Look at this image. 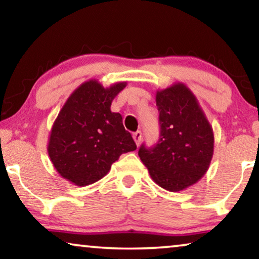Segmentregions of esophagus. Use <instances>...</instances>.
<instances>
[{
    "instance_id": "1",
    "label": "esophagus",
    "mask_w": 259,
    "mask_h": 259,
    "mask_svg": "<svg viewBox=\"0 0 259 259\" xmlns=\"http://www.w3.org/2000/svg\"><path fill=\"white\" fill-rule=\"evenodd\" d=\"M141 138H143V136H141L140 131H137L136 133H133V139L136 141L137 146H139V144L141 143Z\"/></svg>"
}]
</instances>
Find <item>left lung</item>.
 Returning <instances> with one entry per match:
<instances>
[{
    "label": "left lung",
    "mask_w": 259,
    "mask_h": 259,
    "mask_svg": "<svg viewBox=\"0 0 259 259\" xmlns=\"http://www.w3.org/2000/svg\"><path fill=\"white\" fill-rule=\"evenodd\" d=\"M160 138L153 148L140 147L139 157L153 182L179 192L203 178L213 157L211 123L192 91L183 82L158 90Z\"/></svg>",
    "instance_id": "obj_1"
}]
</instances>
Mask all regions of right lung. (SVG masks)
<instances>
[{"instance_id":"obj_1","label":"right lung","mask_w":259,"mask_h":259,"mask_svg":"<svg viewBox=\"0 0 259 259\" xmlns=\"http://www.w3.org/2000/svg\"><path fill=\"white\" fill-rule=\"evenodd\" d=\"M127 86L104 87L97 79L81 83L60 109L48 139V155L56 172L76 186L104 178L120 155L137 150L122 116L112 101Z\"/></svg>"}]
</instances>
